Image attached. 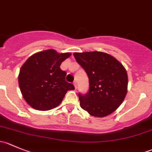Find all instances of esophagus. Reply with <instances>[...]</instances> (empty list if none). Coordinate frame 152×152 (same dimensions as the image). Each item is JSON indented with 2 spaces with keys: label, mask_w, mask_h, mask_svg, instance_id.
Listing matches in <instances>:
<instances>
[{
  "label": "esophagus",
  "mask_w": 152,
  "mask_h": 152,
  "mask_svg": "<svg viewBox=\"0 0 152 152\" xmlns=\"http://www.w3.org/2000/svg\"><path fill=\"white\" fill-rule=\"evenodd\" d=\"M73 85H74L75 90H76V89H77V85H76V82H74V83H73Z\"/></svg>",
  "instance_id": "1"
}]
</instances>
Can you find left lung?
<instances>
[{"label": "left lung", "instance_id": "left-lung-1", "mask_svg": "<svg viewBox=\"0 0 152 152\" xmlns=\"http://www.w3.org/2000/svg\"><path fill=\"white\" fill-rule=\"evenodd\" d=\"M89 78V91L79 94L80 106L90 115L105 117L115 111L127 93L128 76L121 63L100 51L73 53Z\"/></svg>", "mask_w": 152, "mask_h": 152}]
</instances>
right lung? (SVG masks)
I'll return each mask as SVG.
<instances>
[{"mask_svg": "<svg viewBox=\"0 0 152 152\" xmlns=\"http://www.w3.org/2000/svg\"><path fill=\"white\" fill-rule=\"evenodd\" d=\"M71 55L49 49L34 53L20 70L18 83L23 97L28 105L46 111L60 104L68 90H74L65 81L66 72L60 65Z\"/></svg>", "mask_w": 152, "mask_h": 152, "instance_id": "obj_1", "label": "right lung"}]
</instances>
